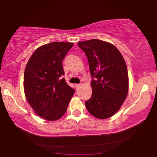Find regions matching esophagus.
Returning <instances> with one entry per match:
<instances>
[{
	"label": "esophagus",
	"instance_id": "1",
	"mask_svg": "<svg viewBox=\"0 0 157 157\" xmlns=\"http://www.w3.org/2000/svg\"><path fill=\"white\" fill-rule=\"evenodd\" d=\"M80 85H81V84H80V83H77V84H75V86H76V88H77V89H78L79 87H80Z\"/></svg>",
	"mask_w": 157,
	"mask_h": 157
}]
</instances>
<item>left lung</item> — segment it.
Here are the masks:
<instances>
[{
  "label": "left lung",
  "instance_id": "1",
  "mask_svg": "<svg viewBox=\"0 0 157 157\" xmlns=\"http://www.w3.org/2000/svg\"><path fill=\"white\" fill-rule=\"evenodd\" d=\"M77 45L86 54L92 77L93 93L85 105L96 118H108L121 108L128 95L125 61L116 47L109 42L91 39Z\"/></svg>",
  "mask_w": 157,
  "mask_h": 157
}]
</instances>
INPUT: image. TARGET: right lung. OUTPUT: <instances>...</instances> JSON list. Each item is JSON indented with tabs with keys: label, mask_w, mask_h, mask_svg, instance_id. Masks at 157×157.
I'll return each mask as SVG.
<instances>
[{
	"label": "right lung",
	"mask_w": 157,
	"mask_h": 157,
	"mask_svg": "<svg viewBox=\"0 0 157 157\" xmlns=\"http://www.w3.org/2000/svg\"><path fill=\"white\" fill-rule=\"evenodd\" d=\"M73 43L55 42L36 49L29 58L24 72L26 99L39 116L55 121L64 115L74 94L61 78L64 75L62 61Z\"/></svg>",
	"instance_id": "obj_1"
}]
</instances>
